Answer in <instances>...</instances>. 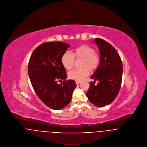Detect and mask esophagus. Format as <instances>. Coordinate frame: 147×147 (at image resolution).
Masks as SVG:
<instances>
[{"label": "esophagus", "instance_id": "34e87169", "mask_svg": "<svg viewBox=\"0 0 147 147\" xmlns=\"http://www.w3.org/2000/svg\"><path fill=\"white\" fill-rule=\"evenodd\" d=\"M80 82H81V81H76V84H77V85H78Z\"/></svg>", "mask_w": 147, "mask_h": 147}]
</instances>
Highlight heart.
I'll use <instances>...</instances> for the list:
<instances>
[{
    "label": "heart",
    "mask_w": 147,
    "mask_h": 147,
    "mask_svg": "<svg viewBox=\"0 0 147 147\" xmlns=\"http://www.w3.org/2000/svg\"><path fill=\"white\" fill-rule=\"evenodd\" d=\"M72 54L70 52L64 53L61 59V63L66 70H70L73 66L75 58L76 59H82L78 69H74L68 73L69 78L76 81H81L87 77L91 71L95 70L99 66L100 57L95 52L91 47L88 45H81L71 51Z\"/></svg>",
    "instance_id": "heart-1"
}]
</instances>
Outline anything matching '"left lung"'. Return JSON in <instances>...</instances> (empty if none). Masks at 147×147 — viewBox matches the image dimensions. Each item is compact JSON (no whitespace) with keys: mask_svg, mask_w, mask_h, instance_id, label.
I'll return each instance as SVG.
<instances>
[{"mask_svg":"<svg viewBox=\"0 0 147 147\" xmlns=\"http://www.w3.org/2000/svg\"><path fill=\"white\" fill-rule=\"evenodd\" d=\"M99 48L100 63L91 77L86 96L95 106L103 107L110 104L117 96L121 88L123 65L117 50L105 40L95 38L94 41ZM99 82L95 86L94 83Z\"/></svg>","mask_w":147,"mask_h":147,"instance_id":"1","label":"left lung"}]
</instances>
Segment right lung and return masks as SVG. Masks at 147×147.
I'll return each instance as SVG.
<instances>
[{"label":"right lung","mask_w":147,"mask_h":147,"mask_svg":"<svg viewBox=\"0 0 147 147\" xmlns=\"http://www.w3.org/2000/svg\"><path fill=\"white\" fill-rule=\"evenodd\" d=\"M69 47L61 41L42 43L33 52L28 63V75L34 92L45 105L56 110L70 102L77 86L74 80L66 81V70L61 61ZM62 80V84H58Z\"/></svg>","instance_id":"1"}]
</instances>
